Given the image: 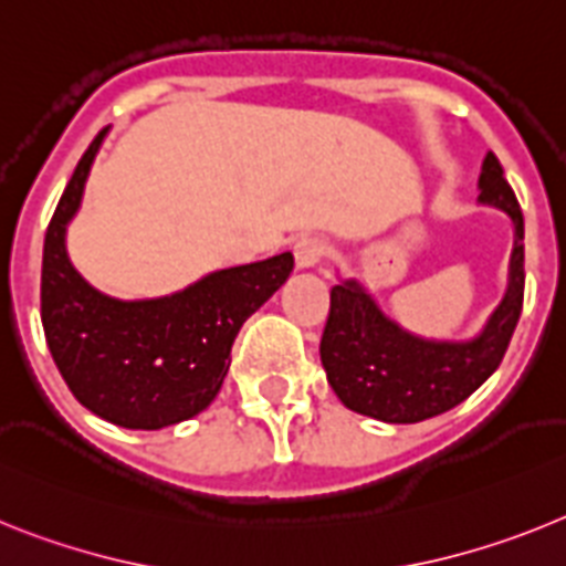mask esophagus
<instances>
[{
  "instance_id": "esophagus-1",
  "label": "esophagus",
  "mask_w": 566,
  "mask_h": 566,
  "mask_svg": "<svg viewBox=\"0 0 566 566\" xmlns=\"http://www.w3.org/2000/svg\"><path fill=\"white\" fill-rule=\"evenodd\" d=\"M293 255H296V268H316L327 255V242L322 235H302L293 244Z\"/></svg>"
}]
</instances>
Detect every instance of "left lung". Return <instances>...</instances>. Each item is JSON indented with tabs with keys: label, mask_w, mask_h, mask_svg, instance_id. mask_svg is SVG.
<instances>
[{
	"label": "left lung",
	"mask_w": 566,
	"mask_h": 566,
	"mask_svg": "<svg viewBox=\"0 0 566 566\" xmlns=\"http://www.w3.org/2000/svg\"><path fill=\"white\" fill-rule=\"evenodd\" d=\"M479 188V199L504 210L515 228L504 302L473 342H424L390 322L358 282L336 284L318 353L344 407L390 424H412L453 410L501 365L524 304V216L495 154L484 159Z\"/></svg>",
	"instance_id": "8db88e82"
}]
</instances>
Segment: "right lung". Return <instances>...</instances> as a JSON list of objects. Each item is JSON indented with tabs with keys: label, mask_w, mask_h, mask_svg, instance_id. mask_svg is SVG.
I'll return each instance as SVG.
<instances>
[{
	"label": "right lung",
	"mask_w": 566,
	"mask_h": 566,
	"mask_svg": "<svg viewBox=\"0 0 566 566\" xmlns=\"http://www.w3.org/2000/svg\"><path fill=\"white\" fill-rule=\"evenodd\" d=\"M91 142L59 199L42 253V327L65 385L99 419L159 430L193 419L222 390L242 324L293 270V255L210 273L188 290L150 302L102 296L73 270L65 250L93 156Z\"/></svg>",
	"instance_id": "1"
}]
</instances>
